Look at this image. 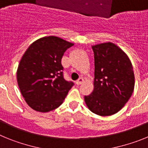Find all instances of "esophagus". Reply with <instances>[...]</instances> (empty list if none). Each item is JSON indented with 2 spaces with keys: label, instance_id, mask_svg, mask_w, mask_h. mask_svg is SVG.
Segmentation results:
<instances>
[{
  "label": "esophagus",
  "instance_id": "esophagus-1",
  "mask_svg": "<svg viewBox=\"0 0 148 148\" xmlns=\"http://www.w3.org/2000/svg\"><path fill=\"white\" fill-rule=\"evenodd\" d=\"M84 83V79L82 78H78V80L75 82V84H76L77 85H80V84H82Z\"/></svg>",
  "mask_w": 148,
  "mask_h": 148
}]
</instances>
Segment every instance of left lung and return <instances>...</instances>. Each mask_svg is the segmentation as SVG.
Listing matches in <instances>:
<instances>
[{
	"instance_id": "8db88e82",
	"label": "left lung",
	"mask_w": 148,
	"mask_h": 148,
	"mask_svg": "<svg viewBox=\"0 0 148 148\" xmlns=\"http://www.w3.org/2000/svg\"><path fill=\"white\" fill-rule=\"evenodd\" d=\"M95 61L93 91L84 96L90 111L101 116L118 113L131 97L135 76L126 53L111 42L92 46Z\"/></svg>"
}]
</instances>
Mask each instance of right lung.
<instances>
[{
	"mask_svg": "<svg viewBox=\"0 0 148 148\" xmlns=\"http://www.w3.org/2000/svg\"><path fill=\"white\" fill-rule=\"evenodd\" d=\"M74 44L56 36L38 39L21 59L17 81L30 108L41 113L56 109L63 103L73 82L64 78L61 58Z\"/></svg>",
	"mask_w": 148,
	"mask_h": 148,
	"instance_id": "obj_1",
	"label": "right lung"
}]
</instances>
